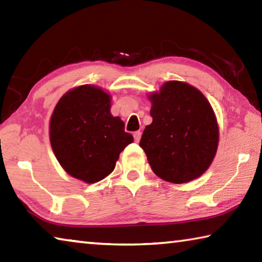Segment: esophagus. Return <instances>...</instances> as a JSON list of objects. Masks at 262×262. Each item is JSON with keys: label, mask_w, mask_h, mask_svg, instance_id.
<instances>
[{"label": "esophagus", "mask_w": 262, "mask_h": 262, "mask_svg": "<svg viewBox=\"0 0 262 262\" xmlns=\"http://www.w3.org/2000/svg\"><path fill=\"white\" fill-rule=\"evenodd\" d=\"M134 140H135V142H139L140 140H141V135H142V133L140 132V130H137V132H134Z\"/></svg>", "instance_id": "34e87169"}]
</instances>
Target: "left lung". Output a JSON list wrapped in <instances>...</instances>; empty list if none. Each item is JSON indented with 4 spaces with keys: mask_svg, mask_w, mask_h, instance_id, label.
Masks as SVG:
<instances>
[{
    "mask_svg": "<svg viewBox=\"0 0 262 262\" xmlns=\"http://www.w3.org/2000/svg\"><path fill=\"white\" fill-rule=\"evenodd\" d=\"M152 122L145 126L140 147L154 173L185 184L208 170L219 147L214 110L200 90L180 81L165 82L148 95Z\"/></svg>",
    "mask_w": 262,
    "mask_h": 262,
    "instance_id": "8db88e82",
    "label": "left lung"
}]
</instances>
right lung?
I'll list each match as a JSON object with an SVG mask.
<instances>
[{
  "label": "right lung",
  "instance_id": "obj_1",
  "mask_svg": "<svg viewBox=\"0 0 262 262\" xmlns=\"http://www.w3.org/2000/svg\"><path fill=\"white\" fill-rule=\"evenodd\" d=\"M112 96L84 84L61 97L50 121V141L62 168L74 178L94 184L106 178L119 155L134 141L125 123L111 114Z\"/></svg>",
  "mask_w": 262,
  "mask_h": 262
}]
</instances>
